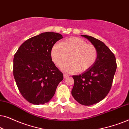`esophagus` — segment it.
<instances>
[{
  "mask_svg": "<svg viewBox=\"0 0 129 129\" xmlns=\"http://www.w3.org/2000/svg\"><path fill=\"white\" fill-rule=\"evenodd\" d=\"M69 76H70V75H68V74L64 73V75H63V77H64V79H66V78H67V77H69Z\"/></svg>",
  "mask_w": 129,
  "mask_h": 129,
  "instance_id": "obj_1",
  "label": "esophagus"
}]
</instances>
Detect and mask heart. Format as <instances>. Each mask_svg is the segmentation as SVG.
Listing matches in <instances>:
<instances>
[{
  "instance_id": "1",
  "label": "heart",
  "mask_w": 129,
  "mask_h": 129,
  "mask_svg": "<svg viewBox=\"0 0 129 129\" xmlns=\"http://www.w3.org/2000/svg\"><path fill=\"white\" fill-rule=\"evenodd\" d=\"M98 55L96 47L80 38H71L56 43L51 51L52 59L58 67L62 66L70 56V61L61 68L67 73L87 71L96 62Z\"/></svg>"
}]
</instances>
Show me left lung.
I'll list each match as a JSON object with an SVG mask.
<instances>
[{"mask_svg": "<svg viewBox=\"0 0 129 129\" xmlns=\"http://www.w3.org/2000/svg\"><path fill=\"white\" fill-rule=\"evenodd\" d=\"M81 36L96 47L98 55L90 69L80 75L73 76L75 83L72 94L81 105L90 106L99 103L109 93L117 64L114 54L103 42L87 35Z\"/></svg>", "mask_w": 129, "mask_h": 129, "instance_id": "obj_1", "label": "left lung"}]
</instances>
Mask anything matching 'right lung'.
<instances>
[{"label": "right lung", "mask_w": 129, "mask_h": 129, "mask_svg": "<svg viewBox=\"0 0 129 129\" xmlns=\"http://www.w3.org/2000/svg\"><path fill=\"white\" fill-rule=\"evenodd\" d=\"M62 38L57 33H42L26 40L14 56V78L21 94L29 103H47L63 79L51 56L53 45Z\"/></svg>", "instance_id": "add662e5"}]
</instances>
